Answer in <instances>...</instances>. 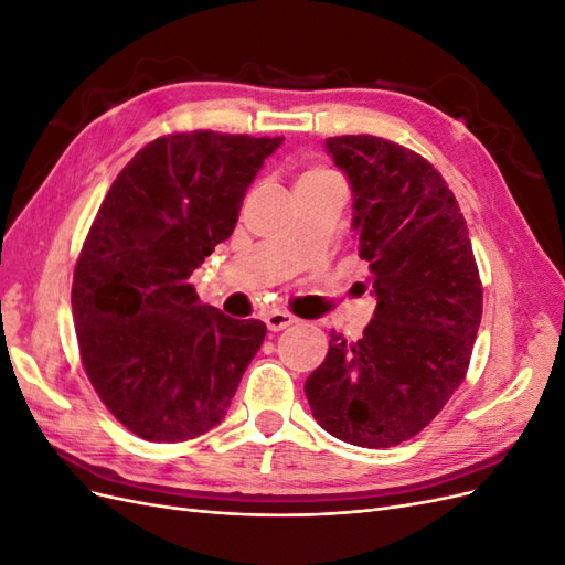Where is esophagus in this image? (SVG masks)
<instances>
[{"mask_svg": "<svg viewBox=\"0 0 565 565\" xmlns=\"http://www.w3.org/2000/svg\"><path fill=\"white\" fill-rule=\"evenodd\" d=\"M264 322H266V328H268L270 332H280V330L289 328V324H295L297 318H295L292 313H287V311H270V313L264 318Z\"/></svg>", "mask_w": 565, "mask_h": 565, "instance_id": "34e87169", "label": "esophagus"}]
</instances>
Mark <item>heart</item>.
<instances>
[{
  "instance_id": "b5f03b06",
  "label": "heart",
  "mask_w": 565,
  "mask_h": 565,
  "mask_svg": "<svg viewBox=\"0 0 565 565\" xmlns=\"http://www.w3.org/2000/svg\"><path fill=\"white\" fill-rule=\"evenodd\" d=\"M328 177H334V174H330V172H324V169H311V172H306V174H301L299 183H303V181H316V179H328Z\"/></svg>"
}]
</instances>
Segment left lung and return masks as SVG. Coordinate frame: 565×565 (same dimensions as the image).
Listing matches in <instances>:
<instances>
[{
    "instance_id": "left-lung-1",
    "label": "left lung",
    "mask_w": 565,
    "mask_h": 565,
    "mask_svg": "<svg viewBox=\"0 0 565 565\" xmlns=\"http://www.w3.org/2000/svg\"><path fill=\"white\" fill-rule=\"evenodd\" d=\"M324 150L349 179L377 306L361 339L332 332L303 393L334 438L391 448L419 434L465 380L483 287L467 221L429 162L370 134L332 136Z\"/></svg>"
}]
</instances>
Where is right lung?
Listing matches in <instances>:
<instances>
[{
  "label": "right lung",
  "mask_w": 565,
  "mask_h": 565,
  "mask_svg": "<svg viewBox=\"0 0 565 565\" xmlns=\"http://www.w3.org/2000/svg\"><path fill=\"white\" fill-rule=\"evenodd\" d=\"M276 139L162 136L117 174L73 278L82 365L110 413L152 443L198 438L226 417L266 337L200 303L188 278L231 237Z\"/></svg>",
  "instance_id": "1"
}]
</instances>
